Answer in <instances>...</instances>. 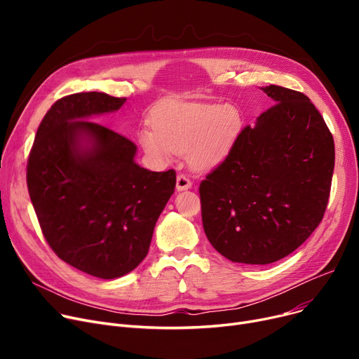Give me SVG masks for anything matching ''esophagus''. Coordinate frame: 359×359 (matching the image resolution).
I'll use <instances>...</instances> for the list:
<instances>
[{
    "label": "esophagus",
    "instance_id": "esophagus-1",
    "mask_svg": "<svg viewBox=\"0 0 359 359\" xmlns=\"http://www.w3.org/2000/svg\"><path fill=\"white\" fill-rule=\"evenodd\" d=\"M191 187H192V182H191L189 179H187V177L183 176V175H179V176H177V179H176V189H177L179 192L191 189Z\"/></svg>",
    "mask_w": 359,
    "mask_h": 359
}]
</instances>
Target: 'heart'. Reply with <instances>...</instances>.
Instances as JSON below:
<instances>
[{
  "label": "heart",
  "instance_id": "heart-1",
  "mask_svg": "<svg viewBox=\"0 0 359 359\" xmlns=\"http://www.w3.org/2000/svg\"><path fill=\"white\" fill-rule=\"evenodd\" d=\"M151 122L153 128L138 132V142L151 161L165 164L176 154H187L196 170H211L230 154L243 118L231 104L173 100L158 106Z\"/></svg>",
  "mask_w": 359,
  "mask_h": 359
}]
</instances>
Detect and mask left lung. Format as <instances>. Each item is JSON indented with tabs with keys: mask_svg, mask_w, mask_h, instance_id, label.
<instances>
[{
	"mask_svg": "<svg viewBox=\"0 0 359 359\" xmlns=\"http://www.w3.org/2000/svg\"><path fill=\"white\" fill-rule=\"evenodd\" d=\"M262 90L275 104L240 132L199 186L206 237L224 257L248 265L273 263L311 236L334 168L333 137L306 94Z\"/></svg>",
	"mask_w": 359,
	"mask_h": 359,
	"instance_id": "8db88e82",
	"label": "left lung"
}]
</instances>
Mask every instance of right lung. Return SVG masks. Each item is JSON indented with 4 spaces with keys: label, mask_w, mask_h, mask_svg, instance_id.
I'll use <instances>...</instances> for the list:
<instances>
[{
    "label": "right lung",
    "mask_w": 359,
    "mask_h": 359,
    "mask_svg": "<svg viewBox=\"0 0 359 359\" xmlns=\"http://www.w3.org/2000/svg\"><path fill=\"white\" fill-rule=\"evenodd\" d=\"M126 99L77 93L48 110L29 156L27 187L42 233L60 259L100 279L145 259L176 172L135 163L137 145L90 119Z\"/></svg>",
    "instance_id": "obj_1"
}]
</instances>
